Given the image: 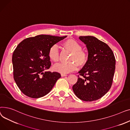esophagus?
Here are the masks:
<instances>
[{
    "mask_svg": "<svg viewBox=\"0 0 130 130\" xmlns=\"http://www.w3.org/2000/svg\"><path fill=\"white\" fill-rule=\"evenodd\" d=\"M67 76V74H61V77H64V76Z\"/></svg>",
    "mask_w": 130,
    "mask_h": 130,
    "instance_id": "obj_1",
    "label": "esophagus"
}]
</instances>
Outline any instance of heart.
<instances>
[{
  "mask_svg": "<svg viewBox=\"0 0 130 130\" xmlns=\"http://www.w3.org/2000/svg\"><path fill=\"white\" fill-rule=\"evenodd\" d=\"M64 48L71 52L67 63H61L54 66V70L62 74H67L77 70L78 66L83 67L87 64L88 55L87 52L82 49L81 44L74 39H68L62 44ZM48 56L50 59L54 63H57L59 60V53L58 47L53 45L50 47Z\"/></svg>",
  "mask_w": 130,
  "mask_h": 130,
  "instance_id": "obj_1",
  "label": "heart"
}]
</instances>
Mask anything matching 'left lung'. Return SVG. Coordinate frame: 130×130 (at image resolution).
<instances>
[{
    "label": "left lung",
    "mask_w": 130,
    "mask_h": 130,
    "mask_svg": "<svg viewBox=\"0 0 130 130\" xmlns=\"http://www.w3.org/2000/svg\"><path fill=\"white\" fill-rule=\"evenodd\" d=\"M88 53L87 64L78 73L73 90L80 100L91 102L100 99L111 87L115 69L114 53L106 43L96 37L80 36Z\"/></svg>",
    "instance_id": "left-lung-1"
}]
</instances>
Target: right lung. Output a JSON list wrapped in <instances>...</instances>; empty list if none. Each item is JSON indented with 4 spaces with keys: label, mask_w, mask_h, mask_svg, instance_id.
I'll return each mask as SVG.
<instances>
[{
    "label": "right lung",
    "mask_w": 130,
    "mask_h": 130,
    "mask_svg": "<svg viewBox=\"0 0 130 130\" xmlns=\"http://www.w3.org/2000/svg\"><path fill=\"white\" fill-rule=\"evenodd\" d=\"M66 37L40 35L29 37L13 51V78L26 96L34 99L45 96L61 77L58 72L46 71L51 66L48 52L51 46Z\"/></svg>",
    "instance_id": "1"
}]
</instances>
